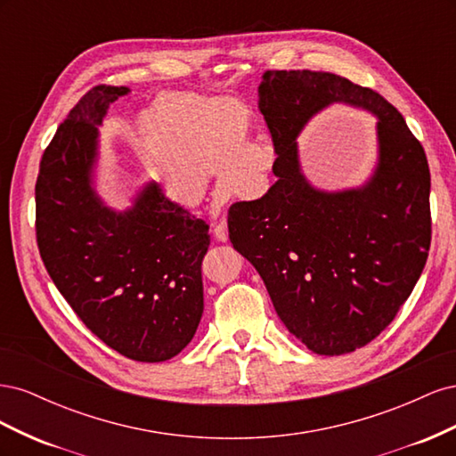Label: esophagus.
<instances>
[{
	"label": "esophagus",
	"instance_id": "34e87169",
	"mask_svg": "<svg viewBox=\"0 0 456 456\" xmlns=\"http://www.w3.org/2000/svg\"><path fill=\"white\" fill-rule=\"evenodd\" d=\"M213 233H215V240H216V241H223V243L228 241V224H226V218H224V216L220 218L218 223L215 224Z\"/></svg>",
	"mask_w": 456,
	"mask_h": 456
}]
</instances>
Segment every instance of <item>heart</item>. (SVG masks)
Here are the masks:
<instances>
[{"instance_id":"obj_1","label":"heart","mask_w":456,"mask_h":456,"mask_svg":"<svg viewBox=\"0 0 456 456\" xmlns=\"http://www.w3.org/2000/svg\"><path fill=\"white\" fill-rule=\"evenodd\" d=\"M136 129L165 196L183 205L205 198L207 171L223 196H255L278 154L266 133L247 139L249 114L240 102L216 96L161 93L136 118Z\"/></svg>"}]
</instances>
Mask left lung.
Wrapping results in <instances>:
<instances>
[{
  "label": "left lung",
  "instance_id": "8db88e82",
  "mask_svg": "<svg viewBox=\"0 0 456 456\" xmlns=\"http://www.w3.org/2000/svg\"><path fill=\"white\" fill-rule=\"evenodd\" d=\"M127 87H93L44 151L36 183L39 255L68 305L110 348L158 363L181 354L203 314L209 224L136 186L126 209L99 194L101 126Z\"/></svg>",
  "mask_w": 456,
  "mask_h": 456
}]
</instances>
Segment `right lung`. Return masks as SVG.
I'll use <instances>...</instances> for the list:
<instances>
[{
    "label": "right lung",
    "mask_w": 456,
    "mask_h": 456,
    "mask_svg": "<svg viewBox=\"0 0 456 456\" xmlns=\"http://www.w3.org/2000/svg\"><path fill=\"white\" fill-rule=\"evenodd\" d=\"M333 103L378 118V163L360 187L322 191L301 171L296 139ZM258 110L278 150V181L230 207V241L260 273L289 333L314 354H350L392 323L426 265V154L388 101L329 72H265Z\"/></svg>",
    "instance_id": "right-lung-1"
}]
</instances>
